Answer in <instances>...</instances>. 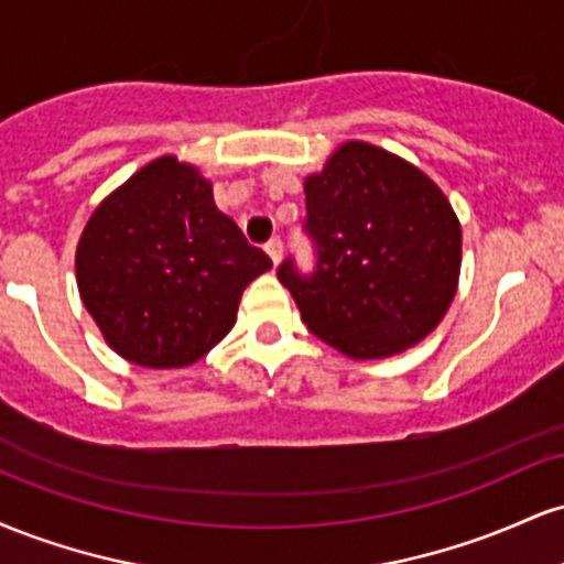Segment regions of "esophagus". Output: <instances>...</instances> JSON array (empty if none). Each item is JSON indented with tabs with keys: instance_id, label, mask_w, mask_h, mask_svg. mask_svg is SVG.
I'll use <instances>...</instances> for the list:
<instances>
[{
	"instance_id": "34e87169",
	"label": "esophagus",
	"mask_w": 564,
	"mask_h": 564,
	"mask_svg": "<svg viewBox=\"0 0 564 564\" xmlns=\"http://www.w3.org/2000/svg\"><path fill=\"white\" fill-rule=\"evenodd\" d=\"M264 251H268V257L273 260V264H278L283 257V241L281 238H270V241L264 243Z\"/></svg>"
}]
</instances>
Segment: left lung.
<instances>
[{
  "instance_id": "obj_1",
  "label": "left lung",
  "mask_w": 564,
  "mask_h": 564,
  "mask_svg": "<svg viewBox=\"0 0 564 564\" xmlns=\"http://www.w3.org/2000/svg\"><path fill=\"white\" fill-rule=\"evenodd\" d=\"M310 273L294 257L278 281L315 336L349 358H387L443 321L462 270V225L443 191L408 161L347 142L304 180Z\"/></svg>"
}]
</instances>
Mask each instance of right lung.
<instances>
[{
  "instance_id": "obj_1",
  "label": "right lung",
  "mask_w": 564,
  "mask_h": 564,
  "mask_svg": "<svg viewBox=\"0 0 564 564\" xmlns=\"http://www.w3.org/2000/svg\"><path fill=\"white\" fill-rule=\"evenodd\" d=\"M273 268L212 198L196 166H142L95 215L76 249L82 302L121 358L183 368L236 323L243 289Z\"/></svg>"
}]
</instances>
